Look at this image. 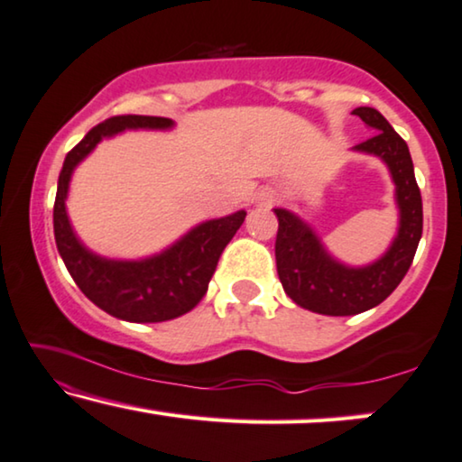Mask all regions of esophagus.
I'll use <instances>...</instances> for the list:
<instances>
[{
  "label": "esophagus",
  "instance_id": "obj_1",
  "mask_svg": "<svg viewBox=\"0 0 462 462\" xmlns=\"http://www.w3.org/2000/svg\"><path fill=\"white\" fill-rule=\"evenodd\" d=\"M276 200V194H272V192H263V194H259L257 197V203L262 205V207H268V205H272Z\"/></svg>",
  "mask_w": 462,
  "mask_h": 462
}]
</instances>
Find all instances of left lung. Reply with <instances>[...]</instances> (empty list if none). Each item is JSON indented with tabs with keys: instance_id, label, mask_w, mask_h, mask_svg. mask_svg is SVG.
<instances>
[{
	"instance_id": "8db88e82",
	"label": "left lung",
	"mask_w": 462,
	"mask_h": 462,
	"mask_svg": "<svg viewBox=\"0 0 462 462\" xmlns=\"http://www.w3.org/2000/svg\"><path fill=\"white\" fill-rule=\"evenodd\" d=\"M354 115L374 129L373 138L360 142L356 151L381 157L395 181L400 232L392 249L366 268H346L322 249L308 224L293 213L274 209L276 270L284 293L301 308L324 316H354L385 301L406 276L423 234V200L408 144L376 108L360 106Z\"/></svg>"
}]
</instances>
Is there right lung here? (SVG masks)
<instances>
[{
  "label": "right lung",
  "instance_id": "add662e5",
  "mask_svg": "<svg viewBox=\"0 0 462 462\" xmlns=\"http://www.w3.org/2000/svg\"><path fill=\"white\" fill-rule=\"evenodd\" d=\"M171 127V119L116 115L89 129L64 159L54 200V236L58 253L77 287L106 314L129 322H163L190 311L205 297L219 257L245 222V211L211 219L188 232L180 243L144 262H110L89 253L70 228L64 199L75 165L102 138L123 129Z\"/></svg>",
  "mask_w": 462,
  "mask_h": 462
}]
</instances>
